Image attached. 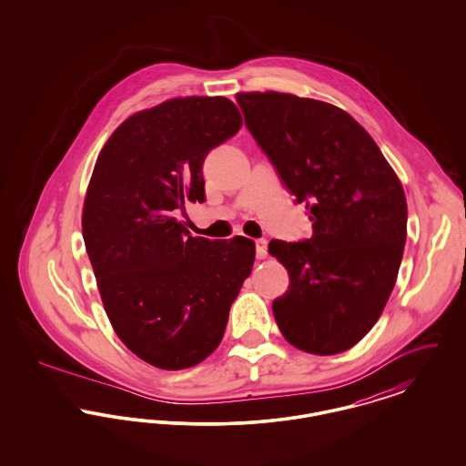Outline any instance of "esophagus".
<instances>
[{
	"mask_svg": "<svg viewBox=\"0 0 466 466\" xmlns=\"http://www.w3.org/2000/svg\"><path fill=\"white\" fill-rule=\"evenodd\" d=\"M255 246H257V258H260V260H264L267 257V241L266 239H257L255 241Z\"/></svg>",
	"mask_w": 466,
	"mask_h": 466,
	"instance_id": "esophagus-1",
	"label": "esophagus"
}]
</instances>
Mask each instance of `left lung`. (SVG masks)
Here are the masks:
<instances>
[{
  "label": "left lung",
  "instance_id": "8db88e82",
  "mask_svg": "<svg viewBox=\"0 0 466 466\" xmlns=\"http://www.w3.org/2000/svg\"><path fill=\"white\" fill-rule=\"evenodd\" d=\"M236 99L312 222L310 239L268 243L289 276L272 302L276 323L297 350L342 353L370 332L395 287L407 238L403 187L370 134L330 103L274 90Z\"/></svg>",
  "mask_w": 466,
  "mask_h": 466
}]
</instances>
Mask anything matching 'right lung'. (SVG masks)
Returning a JSON list of instances; mask_svg holds the SVG:
<instances>
[{
  "label": "right lung",
  "instance_id": "1",
  "mask_svg": "<svg viewBox=\"0 0 466 466\" xmlns=\"http://www.w3.org/2000/svg\"><path fill=\"white\" fill-rule=\"evenodd\" d=\"M241 126L223 96L175 97L124 120L96 160L82 213L90 264L113 330L157 369L211 355L251 274V239L194 238L175 217L204 202V158Z\"/></svg>",
  "mask_w": 466,
  "mask_h": 466
}]
</instances>
